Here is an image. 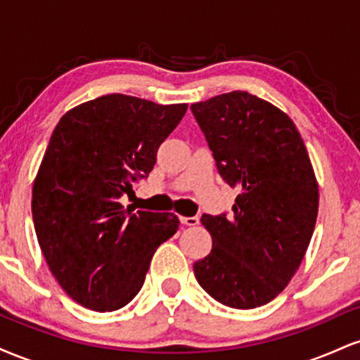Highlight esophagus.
I'll return each mask as SVG.
<instances>
[{"label": "esophagus", "mask_w": 360, "mask_h": 360, "mask_svg": "<svg viewBox=\"0 0 360 360\" xmlns=\"http://www.w3.org/2000/svg\"><path fill=\"white\" fill-rule=\"evenodd\" d=\"M179 220H181V223H183V225H188V226H194V225H198V223H200V218H198V217H181Z\"/></svg>", "instance_id": "esophagus-1"}]
</instances>
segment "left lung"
<instances>
[{
  "mask_svg": "<svg viewBox=\"0 0 360 360\" xmlns=\"http://www.w3.org/2000/svg\"><path fill=\"white\" fill-rule=\"evenodd\" d=\"M191 111L218 174L240 189L232 214L201 218L213 247L194 276L225 307H262L288 286L315 230L318 184L307 147L288 115L245 91Z\"/></svg>",
  "mask_w": 360,
  "mask_h": 360,
  "instance_id": "8db88e82",
  "label": "left lung"
}]
</instances>
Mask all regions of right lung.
Instances as JSON below:
<instances>
[{
  "label": "right lung",
  "instance_id": "right-lung-1",
  "mask_svg": "<svg viewBox=\"0 0 360 360\" xmlns=\"http://www.w3.org/2000/svg\"><path fill=\"white\" fill-rule=\"evenodd\" d=\"M188 105L108 94L68 111L34 183L37 238L53 278L94 311L123 308L142 289L157 247L179 229L172 213L123 208Z\"/></svg>",
  "mask_w": 360,
  "mask_h": 360
}]
</instances>
